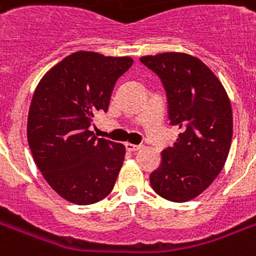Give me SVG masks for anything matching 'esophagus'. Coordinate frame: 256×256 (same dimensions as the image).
<instances>
[{
    "instance_id": "obj_1",
    "label": "esophagus",
    "mask_w": 256,
    "mask_h": 256,
    "mask_svg": "<svg viewBox=\"0 0 256 256\" xmlns=\"http://www.w3.org/2000/svg\"><path fill=\"white\" fill-rule=\"evenodd\" d=\"M124 146H126V150H128V152H136V150H138L142 148V145L130 144V142H126V144H124Z\"/></svg>"
}]
</instances>
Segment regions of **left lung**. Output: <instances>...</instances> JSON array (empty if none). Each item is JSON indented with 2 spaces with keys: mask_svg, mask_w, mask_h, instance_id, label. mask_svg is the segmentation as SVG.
<instances>
[{
  "mask_svg": "<svg viewBox=\"0 0 256 256\" xmlns=\"http://www.w3.org/2000/svg\"><path fill=\"white\" fill-rule=\"evenodd\" d=\"M140 62L160 78L170 123L181 130L162 152L150 185L163 198L184 203L208 188L225 166L233 134L230 100L215 74L190 54L167 52Z\"/></svg>",
  "mask_w": 256,
  "mask_h": 256,
  "instance_id": "left-lung-1",
  "label": "left lung"
}]
</instances>
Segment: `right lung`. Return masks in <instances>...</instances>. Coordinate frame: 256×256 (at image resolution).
I'll return each instance as SVG.
<instances>
[{
  "label": "right lung",
  "instance_id": "right-lung-1",
  "mask_svg": "<svg viewBox=\"0 0 256 256\" xmlns=\"http://www.w3.org/2000/svg\"><path fill=\"white\" fill-rule=\"evenodd\" d=\"M132 58L75 52L50 68L36 86L27 119L36 164L50 188L71 203L100 202L114 189L124 146L90 132L93 118L108 111L115 82Z\"/></svg>",
  "mask_w": 256,
  "mask_h": 256
}]
</instances>
